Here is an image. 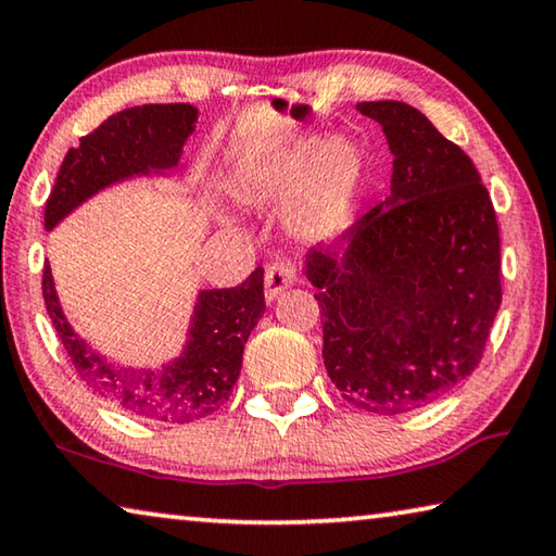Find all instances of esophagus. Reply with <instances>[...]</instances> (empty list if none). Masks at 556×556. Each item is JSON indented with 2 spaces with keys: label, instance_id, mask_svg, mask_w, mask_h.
<instances>
[{
  "label": "esophagus",
  "instance_id": "34e87169",
  "mask_svg": "<svg viewBox=\"0 0 556 556\" xmlns=\"http://www.w3.org/2000/svg\"><path fill=\"white\" fill-rule=\"evenodd\" d=\"M296 281V267L287 260H279L275 265L267 267L265 275V296L267 301H275L281 291Z\"/></svg>",
  "mask_w": 556,
  "mask_h": 556
}]
</instances>
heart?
<instances>
[{
  "instance_id": "1",
  "label": "heart",
  "mask_w": 556,
  "mask_h": 556,
  "mask_svg": "<svg viewBox=\"0 0 556 556\" xmlns=\"http://www.w3.org/2000/svg\"><path fill=\"white\" fill-rule=\"evenodd\" d=\"M357 172L361 159L351 144L336 139L324 147L318 137L304 135L244 159L232 191L242 203L275 205L296 187L287 205V225L301 238H316L345 208Z\"/></svg>"
}]
</instances>
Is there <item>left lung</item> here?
<instances>
[{
    "label": "left lung",
    "mask_w": 556,
    "mask_h": 556,
    "mask_svg": "<svg viewBox=\"0 0 556 556\" xmlns=\"http://www.w3.org/2000/svg\"><path fill=\"white\" fill-rule=\"evenodd\" d=\"M380 122L390 195L314 250L306 277L321 306L324 365L343 400L375 414L444 397L481 363L501 308V235L491 193L458 144L417 108L361 102Z\"/></svg>",
    "instance_id": "1"
}]
</instances>
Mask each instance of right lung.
<instances>
[{
    "label": "right lung",
    "mask_w": 556,
    "mask_h": 556,
    "mask_svg": "<svg viewBox=\"0 0 556 556\" xmlns=\"http://www.w3.org/2000/svg\"><path fill=\"white\" fill-rule=\"evenodd\" d=\"M195 117L199 110L186 102L139 105L115 112L80 137V144L65 154L46 201V228L51 230L100 188L129 176L176 168ZM41 291L46 312L80 380L115 407L168 425H188L225 404L240 378L248 336L265 314V269L257 267L238 287L201 291L188 343L176 363L162 372L129 370L92 353L73 333L55 296L49 265H43Z\"/></svg>",
    "instance_id": "add662e5"
}]
</instances>
